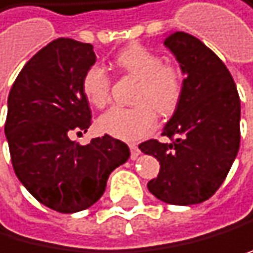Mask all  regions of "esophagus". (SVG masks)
I'll use <instances>...</instances> for the list:
<instances>
[{
    "label": "esophagus",
    "mask_w": 253,
    "mask_h": 253,
    "mask_svg": "<svg viewBox=\"0 0 253 253\" xmlns=\"http://www.w3.org/2000/svg\"><path fill=\"white\" fill-rule=\"evenodd\" d=\"M129 152H131V158H133V160H136V158L141 155V150H139V147L134 145V144L129 145Z\"/></svg>",
    "instance_id": "1"
}]
</instances>
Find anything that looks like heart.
Returning a JSON list of instances; mask_svg holds the SVG:
<instances>
[{
    "label": "heart",
    "mask_w": 253,
    "mask_h": 253,
    "mask_svg": "<svg viewBox=\"0 0 253 253\" xmlns=\"http://www.w3.org/2000/svg\"><path fill=\"white\" fill-rule=\"evenodd\" d=\"M116 65L137 80L133 108H112L98 119V129L122 141H139L155 128L157 114L166 117L177 109L183 95V76L177 67L144 45L133 43L116 56ZM83 92L95 108L109 103L111 78L105 67L90 65L83 76Z\"/></svg>",
    "instance_id": "obj_1"
}]
</instances>
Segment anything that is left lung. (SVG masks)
<instances>
[{
  "mask_svg": "<svg viewBox=\"0 0 253 253\" xmlns=\"http://www.w3.org/2000/svg\"><path fill=\"white\" fill-rule=\"evenodd\" d=\"M164 45L184 75L181 100L163 129L172 142L150 139L139 148L160 161L148 191L166 204L196 205L219 189L240 150L241 101L225 64L197 37L177 31Z\"/></svg>",
  "mask_w": 253,
  "mask_h": 253,
  "instance_id": "8db88e82",
  "label": "left lung"
}]
</instances>
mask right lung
Here are the masks:
<instances>
[{"instance_id": "1", "label": "right lung", "mask_w": 253, "mask_h": 253, "mask_svg": "<svg viewBox=\"0 0 253 253\" xmlns=\"http://www.w3.org/2000/svg\"><path fill=\"white\" fill-rule=\"evenodd\" d=\"M97 61L90 43L56 39L26 62L7 98L4 133L20 183L59 213L92 207L109 173L128 161L125 142L108 134L80 145L70 139L90 126L83 76Z\"/></svg>"}]
</instances>
